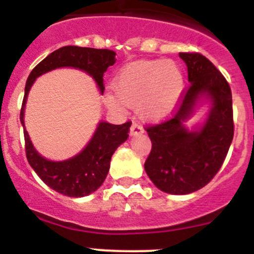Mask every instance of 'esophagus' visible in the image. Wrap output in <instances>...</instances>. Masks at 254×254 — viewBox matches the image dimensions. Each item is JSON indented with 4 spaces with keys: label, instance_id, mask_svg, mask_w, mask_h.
<instances>
[{
    "label": "esophagus",
    "instance_id": "esophagus-1",
    "mask_svg": "<svg viewBox=\"0 0 254 254\" xmlns=\"http://www.w3.org/2000/svg\"><path fill=\"white\" fill-rule=\"evenodd\" d=\"M143 133V128L141 127L138 123H133L131 126V128H129V134L131 136H138V134H142Z\"/></svg>",
    "mask_w": 254,
    "mask_h": 254
}]
</instances>
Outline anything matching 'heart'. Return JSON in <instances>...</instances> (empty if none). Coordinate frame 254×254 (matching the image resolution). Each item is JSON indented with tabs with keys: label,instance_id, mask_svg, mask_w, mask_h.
<instances>
[{
	"label": "heart",
	"instance_id": "1",
	"mask_svg": "<svg viewBox=\"0 0 254 254\" xmlns=\"http://www.w3.org/2000/svg\"><path fill=\"white\" fill-rule=\"evenodd\" d=\"M113 89L117 96H105L108 107H138L145 120L159 122L178 105L185 91V76L174 62L137 61L121 69Z\"/></svg>",
	"mask_w": 254,
	"mask_h": 254
}]
</instances>
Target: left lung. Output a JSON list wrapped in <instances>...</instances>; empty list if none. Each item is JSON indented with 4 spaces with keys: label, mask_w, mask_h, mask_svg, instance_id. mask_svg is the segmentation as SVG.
Instances as JSON below:
<instances>
[{
    "label": "left lung",
    "mask_w": 254,
    "mask_h": 254,
    "mask_svg": "<svg viewBox=\"0 0 254 254\" xmlns=\"http://www.w3.org/2000/svg\"><path fill=\"white\" fill-rule=\"evenodd\" d=\"M188 68L190 87L172 120L146 129L152 142L145 161L149 178L160 190L188 194L205 187L223 165L234 136L232 90L219 69L199 53H179ZM203 123H185L203 104Z\"/></svg>",
    "instance_id": "left-lung-1"
}]
</instances>
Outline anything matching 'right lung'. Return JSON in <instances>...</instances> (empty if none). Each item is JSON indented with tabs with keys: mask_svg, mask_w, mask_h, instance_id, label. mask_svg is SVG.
<instances>
[{
	"mask_svg": "<svg viewBox=\"0 0 254 254\" xmlns=\"http://www.w3.org/2000/svg\"><path fill=\"white\" fill-rule=\"evenodd\" d=\"M114 64L116 53L109 49L66 46L47 56L33 68L26 80L25 94L20 112V122L25 137L26 158L39 178L58 193L68 197H84L95 192L107 178L112 155L117 147L128 138L131 122L112 125L105 121H100L96 126L93 137L78 154L66 160H49L35 150L25 129L24 116L29 91L39 76L56 68L69 67L80 69L93 77L99 91L103 94V76L108 67L113 66Z\"/></svg>",
	"mask_w": 254,
	"mask_h": 254,
	"instance_id": "1",
	"label": "right lung"
}]
</instances>
